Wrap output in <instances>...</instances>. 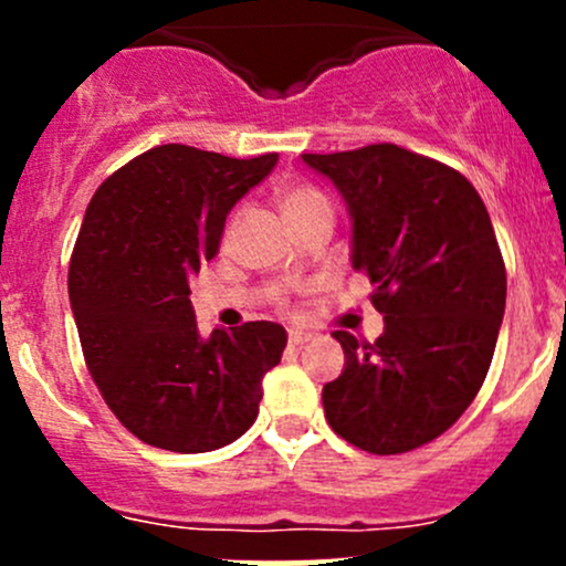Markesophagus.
Instances as JSON below:
<instances>
[{
	"label": "esophagus",
	"instance_id": "obj_1",
	"mask_svg": "<svg viewBox=\"0 0 566 566\" xmlns=\"http://www.w3.org/2000/svg\"><path fill=\"white\" fill-rule=\"evenodd\" d=\"M312 334H306V331H290V347H304L310 345Z\"/></svg>",
	"mask_w": 566,
	"mask_h": 566
}]
</instances>
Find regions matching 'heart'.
I'll use <instances>...</instances> for the list:
<instances>
[{"label":"heart","instance_id":"heart-1","mask_svg":"<svg viewBox=\"0 0 566 566\" xmlns=\"http://www.w3.org/2000/svg\"><path fill=\"white\" fill-rule=\"evenodd\" d=\"M315 202H328L317 188L312 186H290L282 191V210L284 216L295 213V210L306 208V205H315Z\"/></svg>","mask_w":566,"mask_h":566}]
</instances>
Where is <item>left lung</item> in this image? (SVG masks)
Here are the masks:
<instances>
[{"label": "left lung", "instance_id": "left-lung-1", "mask_svg": "<svg viewBox=\"0 0 566 566\" xmlns=\"http://www.w3.org/2000/svg\"><path fill=\"white\" fill-rule=\"evenodd\" d=\"M304 164L328 177L353 221L350 260L375 284V342L334 331L345 369L323 386L331 430L373 454L436 441L465 413L493 361L506 268L476 188L397 145Z\"/></svg>", "mask_w": 566, "mask_h": 566}]
</instances>
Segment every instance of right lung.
<instances>
[{
  "mask_svg": "<svg viewBox=\"0 0 566 566\" xmlns=\"http://www.w3.org/2000/svg\"><path fill=\"white\" fill-rule=\"evenodd\" d=\"M276 153L230 158L188 145L142 153L90 199L67 271L84 361L128 432L180 454L238 441L287 331L256 319L197 328L188 279L219 251L224 221Z\"/></svg>",
  "mask_w": 566,
  "mask_h": 566,
  "instance_id": "obj_1",
  "label": "right lung"
}]
</instances>
